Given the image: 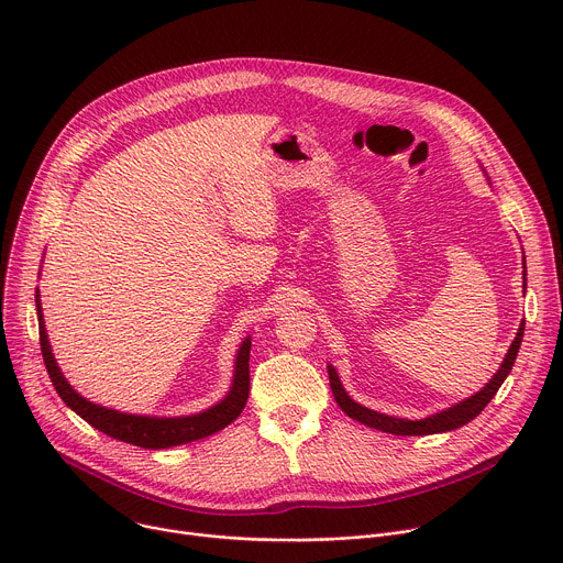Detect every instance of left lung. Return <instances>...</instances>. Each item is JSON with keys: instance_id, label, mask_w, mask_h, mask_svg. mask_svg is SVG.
<instances>
[{"instance_id": "1", "label": "left lung", "mask_w": 563, "mask_h": 563, "mask_svg": "<svg viewBox=\"0 0 563 563\" xmlns=\"http://www.w3.org/2000/svg\"><path fill=\"white\" fill-rule=\"evenodd\" d=\"M523 291H526V258H523ZM523 328H526V320H521L519 325V332L501 363V367L497 369V374L486 383V387H481L476 394L459 400L456 406L443 410V412H437L432 417H426V419H419V421H410V419H398V417H389V415H380L376 410H369L361 404H356L354 398L347 396L336 369L332 365H328V372H330V385H332V394L336 398V404L341 406V410L367 426V428H374V430H380V432H387V434H398V437H423V434H439V432H450V430H456L465 423H470L472 419H476L481 412H484V408L490 404V400L495 398V394L499 391L501 383L508 378V374L512 372V365L517 361V352L521 347V339H523Z\"/></svg>"}]
</instances>
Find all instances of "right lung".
I'll use <instances>...</instances> for the list:
<instances>
[{"label":"right lung","instance_id":"1","mask_svg":"<svg viewBox=\"0 0 563 563\" xmlns=\"http://www.w3.org/2000/svg\"><path fill=\"white\" fill-rule=\"evenodd\" d=\"M35 309H37V323H40V345H42V356L46 372L51 376V383L55 391L64 404L77 415L82 417L89 426L96 430L137 445L146 450H165L183 443H191L198 439H205L209 434L220 432L227 428L231 421H235L247 406L250 398V350H252V339L247 336L243 343H240V350L235 354V365H233V380L227 391V396L220 400V404L207 408L205 412L189 415V417H142V415H126L118 412L113 408H104L93 404V400L85 398L82 394H77L70 383L64 378L44 325V316H42V302H40V289H35Z\"/></svg>","mask_w":563,"mask_h":563}]
</instances>
